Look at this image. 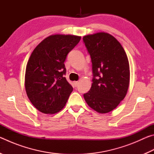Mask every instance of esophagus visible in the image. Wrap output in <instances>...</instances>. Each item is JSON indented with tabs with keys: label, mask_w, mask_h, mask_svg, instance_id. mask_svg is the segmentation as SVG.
Segmentation results:
<instances>
[{
	"label": "esophagus",
	"mask_w": 154,
	"mask_h": 154,
	"mask_svg": "<svg viewBox=\"0 0 154 154\" xmlns=\"http://www.w3.org/2000/svg\"><path fill=\"white\" fill-rule=\"evenodd\" d=\"M73 83H74L75 86H77V85L79 84V82H78V81H75V82H73Z\"/></svg>",
	"instance_id": "obj_1"
}]
</instances>
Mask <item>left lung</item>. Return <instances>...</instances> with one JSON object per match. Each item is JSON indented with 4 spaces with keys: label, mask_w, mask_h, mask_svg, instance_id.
Here are the masks:
<instances>
[{
    "label": "left lung",
    "mask_w": 154,
    "mask_h": 154,
    "mask_svg": "<svg viewBox=\"0 0 154 154\" xmlns=\"http://www.w3.org/2000/svg\"><path fill=\"white\" fill-rule=\"evenodd\" d=\"M83 40L92 59L94 75L90 90L83 97L98 113H109L119 105L128 90V59L120 43L110 34L96 32L85 35Z\"/></svg>",
    "instance_id": "obj_1"
}]
</instances>
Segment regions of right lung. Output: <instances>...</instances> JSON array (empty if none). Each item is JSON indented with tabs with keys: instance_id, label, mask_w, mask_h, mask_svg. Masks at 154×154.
<instances>
[{
	"instance_id": "1",
	"label": "right lung",
	"mask_w": 154,
	"mask_h": 154,
	"mask_svg": "<svg viewBox=\"0 0 154 154\" xmlns=\"http://www.w3.org/2000/svg\"><path fill=\"white\" fill-rule=\"evenodd\" d=\"M81 36L52 35L36 47L25 72L26 94L34 106L45 114H54L64 107L73 88L64 75L67 54Z\"/></svg>"
}]
</instances>
